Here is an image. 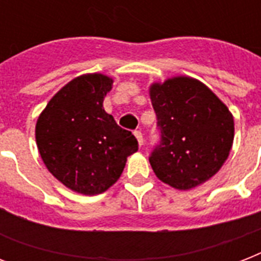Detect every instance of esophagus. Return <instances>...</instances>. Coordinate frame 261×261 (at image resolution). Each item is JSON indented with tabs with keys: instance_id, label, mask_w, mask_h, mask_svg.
<instances>
[{
	"instance_id": "34e87169",
	"label": "esophagus",
	"mask_w": 261,
	"mask_h": 261,
	"mask_svg": "<svg viewBox=\"0 0 261 261\" xmlns=\"http://www.w3.org/2000/svg\"><path fill=\"white\" fill-rule=\"evenodd\" d=\"M134 135L137 137V139H138L139 146H142V145H143V134L141 133V130H135Z\"/></svg>"
}]
</instances>
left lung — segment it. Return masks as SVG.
<instances>
[{"label":"left lung","mask_w":261,"mask_h":261,"mask_svg":"<svg viewBox=\"0 0 261 261\" xmlns=\"http://www.w3.org/2000/svg\"><path fill=\"white\" fill-rule=\"evenodd\" d=\"M159 143L149 161L155 176L190 190L214 176L230 153L234 122L227 107L206 85L188 77L150 88Z\"/></svg>","instance_id":"8db88e82"}]
</instances>
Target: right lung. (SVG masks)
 Wrapping results in <instances>:
<instances>
[{"mask_svg": "<svg viewBox=\"0 0 261 261\" xmlns=\"http://www.w3.org/2000/svg\"><path fill=\"white\" fill-rule=\"evenodd\" d=\"M112 80L77 77L51 98L36 123V143L47 169L67 188L101 194L122 174L127 157L138 150L131 131L102 108Z\"/></svg>", "mask_w": 261, "mask_h": 261, "instance_id": "obj_1", "label": "right lung"}]
</instances>
